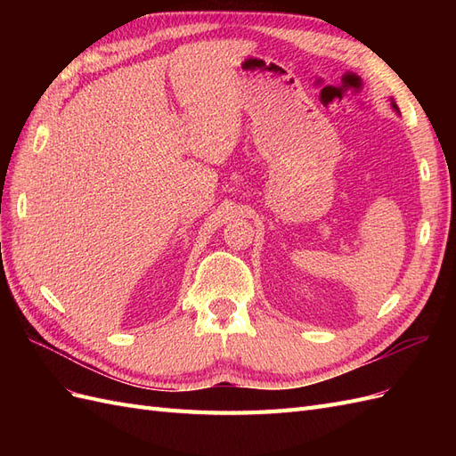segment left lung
<instances>
[{"label": "left lung", "mask_w": 456, "mask_h": 456, "mask_svg": "<svg viewBox=\"0 0 456 456\" xmlns=\"http://www.w3.org/2000/svg\"><path fill=\"white\" fill-rule=\"evenodd\" d=\"M390 104H392V108H394V110H395V112H397V114H399V108H397V104H395V102H394V99H390Z\"/></svg>", "instance_id": "1"}]
</instances>
